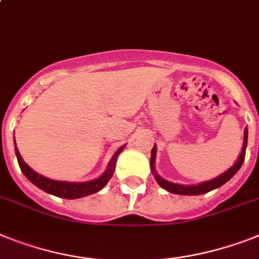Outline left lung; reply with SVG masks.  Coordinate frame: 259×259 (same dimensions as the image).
<instances>
[{"instance_id": "left-lung-1", "label": "left lung", "mask_w": 259, "mask_h": 259, "mask_svg": "<svg viewBox=\"0 0 259 259\" xmlns=\"http://www.w3.org/2000/svg\"><path fill=\"white\" fill-rule=\"evenodd\" d=\"M247 147V128H245L243 131V143H242V149H241V153L238 156V159L233 166H230L229 169L225 170L224 173H221L220 176L211 179V180L204 181V183L196 184V185H184V184H177V183H170V181L165 180L163 177L160 176L159 173L156 172L155 169V159H156V145H153L152 151H151V170L153 173V177L155 180L157 181L160 187L164 188L165 191H168L169 193L173 194H181V196H198V194L208 193V192L213 191V189H217V188L222 187L224 184L228 183V181L232 179L238 169L242 165L243 160H245V152H246Z\"/></svg>"}]
</instances>
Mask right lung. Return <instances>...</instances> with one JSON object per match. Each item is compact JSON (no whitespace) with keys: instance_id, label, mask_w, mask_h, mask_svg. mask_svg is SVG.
<instances>
[{"instance_id":"obj_1","label":"right lung","mask_w":259,"mask_h":259,"mask_svg":"<svg viewBox=\"0 0 259 259\" xmlns=\"http://www.w3.org/2000/svg\"><path fill=\"white\" fill-rule=\"evenodd\" d=\"M125 144L121 145L120 148L117 149L116 152L114 153V156L111 157L110 163L107 165L106 170H104L99 177H96L91 181H84V183H71V181H59V180H53V179H49V177H45L39 173H37L35 170H33L27 165L25 161H23L22 156L19 153L18 148L16 145V156L17 160H18L19 168L22 170V173L29 179V181L38 187L39 189L45 191L46 193H50L53 196H57V197L61 198H67V200H75V198L86 197L90 194H94L96 192L102 191L106 184L111 180V177L115 172V165H116L117 156L120 155V152L124 149Z\"/></svg>"}]
</instances>
